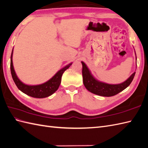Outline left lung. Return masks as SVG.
Returning a JSON list of instances; mask_svg holds the SVG:
<instances>
[{
  "label": "left lung",
  "mask_w": 148,
  "mask_h": 148,
  "mask_svg": "<svg viewBox=\"0 0 148 148\" xmlns=\"http://www.w3.org/2000/svg\"><path fill=\"white\" fill-rule=\"evenodd\" d=\"M136 58L137 60L136 57ZM81 63L82 65V78H83V83L85 88L92 93L101 97H112L125 90L131 83L136 74V72H134L127 79L121 84H110L97 80L92 75L84 62H81Z\"/></svg>",
  "instance_id": "obj_1"
}]
</instances>
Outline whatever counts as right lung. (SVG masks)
Masks as SVG:
<instances>
[{
	"mask_svg": "<svg viewBox=\"0 0 148 148\" xmlns=\"http://www.w3.org/2000/svg\"><path fill=\"white\" fill-rule=\"evenodd\" d=\"M12 54L13 49L11 56V72L14 82H15L17 87L20 91H21L24 93L29 96V97L36 98H46L53 94L59 87L61 82L62 75L63 73L73 64L71 62L67 65L66 66L62 68L50 79L43 84L38 85H27L21 81L17 76L13 66Z\"/></svg>",
	"mask_w": 148,
	"mask_h": 148,
	"instance_id": "right-lung-1",
	"label": "right lung"
}]
</instances>
